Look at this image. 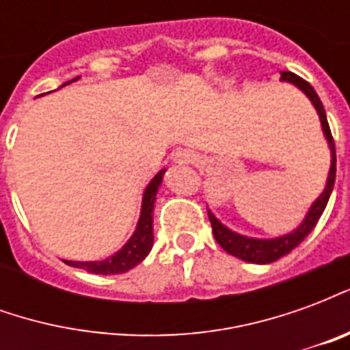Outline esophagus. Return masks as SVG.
<instances>
[{
	"mask_svg": "<svg viewBox=\"0 0 350 350\" xmlns=\"http://www.w3.org/2000/svg\"><path fill=\"white\" fill-rule=\"evenodd\" d=\"M183 157H185V159L189 161V155H187V153H183Z\"/></svg>",
	"mask_w": 350,
	"mask_h": 350,
	"instance_id": "34e87169",
	"label": "esophagus"
}]
</instances>
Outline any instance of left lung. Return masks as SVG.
Wrapping results in <instances>:
<instances>
[{
  "mask_svg": "<svg viewBox=\"0 0 350 350\" xmlns=\"http://www.w3.org/2000/svg\"><path fill=\"white\" fill-rule=\"evenodd\" d=\"M281 80H286V82H293L294 86H298L301 92L306 93L309 97V100L313 103V107L317 108L319 112V118H321V123H323V131L326 135V140H328V146H330L332 152V167L330 174H328V182H326V187H324L323 195L317 198L313 206L309 208L306 219L301 223L300 227L296 228L291 234L281 236V238H273V240H255V238H245V236H240L228 230L225 225H221L219 221L215 219L213 213L208 212V217H210V223H212V232L215 236V240L219 243L223 250L234 255V257L242 258V260H247V262L255 264H270L278 258L285 257L291 251L300 245L304 242V238L315 228L317 221L321 219L324 208L328 204V198H330V193L334 189V182H336V144H334V138H332L330 125H328V120H326V112H324V107L319 95L315 93V90L311 88L309 82H306L304 79H300L298 75L294 72L283 71L281 72Z\"/></svg>",
  "mask_w": 350,
  "mask_h": 350,
  "instance_id": "1",
  "label": "left lung"
}]
</instances>
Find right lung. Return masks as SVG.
I'll list each match as a JSON object with an SVG mask.
<instances>
[{
	"instance_id": "1",
	"label": "right lung",
	"mask_w": 350,
	"mask_h": 350,
	"mask_svg": "<svg viewBox=\"0 0 350 350\" xmlns=\"http://www.w3.org/2000/svg\"><path fill=\"white\" fill-rule=\"evenodd\" d=\"M163 174H165V170L155 174L150 185L146 187L137 230L122 250L114 253L112 257H108L107 260H95V262H71L69 260L67 264H71L75 268L92 271V273L112 275V273H123V271L135 268L138 262H142L153 245V202H155V195H157V189L163 182Z\"/></svg>"
}]
</instances>
